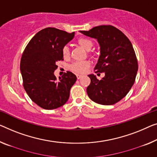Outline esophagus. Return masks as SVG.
<instances>
[{
  "label": "esophagus",
  "mask_w": 157,
  "mask_h": 157,
  "mask_svg": "<svg viewBox=\"0 0 157 157\" xmlns=\"http://www.w3.org/2000/svg\"><path fill=\"white\" fill-rule=\"evenodd\" d=\"M82 76L81 75H77V78H78V79H80V78H82Z\"/></svg>",
  "instance_id": "obj_1"
}]
</instances>
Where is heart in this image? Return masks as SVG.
Masks as SVG:
<instances>
[{"label":"heart","mask_w":157,"mask_h":157,"mask_svg":"<svg viewBox=\"0 0 157 157\" xmlns=\"http://www.w3.org/2000/svg\"><path fill=\"white\" fill-rule=\"evenodd\" d=\"M78 43L79 46L86 50H90L93 46L92 41L86 37H79L78 39ZM62 53L64 58H67L70 56V49L67 46H64L62 48ZM91 62L90 60H84V61H76L70 65L69 68L71 71L78 74H82L87 71L90 67Z\"/></svg>","instance_id":"obj_1"}]
</instances>
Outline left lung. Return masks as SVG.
<instances>
[{"mask_svg": "<svg viewBox=\"0 0 157 157\" xmlns=\"http://www.w3.org/2000/svg\"><path fill=\"white\" fill-rule=\"evenodd\" d=\"M81 32L97 39L101 54L94 71L105 73L101 79L88 75L91 79L86 88L89 97L99 104H116L127 95L136 78L138 64L132 44L112 25H100Z\"/></svg>", "mask_w": 157, "mask_h": 157, "instance_id": "8db88e82", "label": "left lung"}]
</instances>
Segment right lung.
<instances>
[{"label":"right lung","instance_id":"obj_1","mask_svg":"<svg viewBox=\"0 0 157 157\" xmlns=\"http://www.w3.org/2000/svg\"><path fill=\"white\" fill-rule=\"evenodd\" d=\"M75 32L47 27L39 31L29 41L20 61L23 86L30 99L41 108L51 110L62 106L70 97L77 80L67 71L56 80L53 74L56 63L63 60L62 48L73 39Z\"/></svg>","mask_w":157,"mask_h":157}]
</instances>
